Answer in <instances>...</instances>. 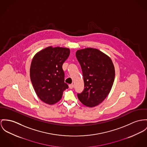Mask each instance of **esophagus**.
I'll return each instance as SVG.
<instances>
[{
	"label": "esophagus",
	"mask_w": 147,
	"mask_h": 147,
	"mask_svg": "<svg viewBox=\"0 0 147 147\" xmlns=\"http://www.w3.org/2000/svg\"><path fill=\"white\" fill-rule=\"evenodd\" d=\"M69 87L70 89H73L74 88V84H69Z\"/></svg>",
	"instance_id": "esophagus-1"
}]
</instances>
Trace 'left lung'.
<instances>
[{"instance_id": "8db88e82", "label": "left lung", "mask_w": 147, "mask_h": 147, "mask_svg": "<svg viewBox=\"0 0 147 147\" xmlns=\"http://www.w3.org/2000/svg\"><path fill=\"white\" fill-rule=\"evenodd\" d=\"M76 57L82 68L84 88L77 96L84 106L93 107L101 103L112 88L115 71L111 58L99 50H78Z\"/></svg>"}]
</instances>
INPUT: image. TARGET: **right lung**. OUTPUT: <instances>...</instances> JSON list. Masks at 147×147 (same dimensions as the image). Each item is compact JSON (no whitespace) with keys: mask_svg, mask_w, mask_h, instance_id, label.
<instances>
[{"mask_svg":"<svg viewBox=\"0 0 147 147\" xmlns=\"http://www.w3.org/2000/svg\"><path fill=\"white\" fill-rule=\"evenodd\" d=\"M69 54L68 48L49 46L36 54L32 60L31 82L37 96L47 104L59 101L64 90L68 88L62 66Z\"/></svg>","mask_w":147,"mask_h":147,"instance_id":"obj_1","label":"right lung"}]
</instances>
